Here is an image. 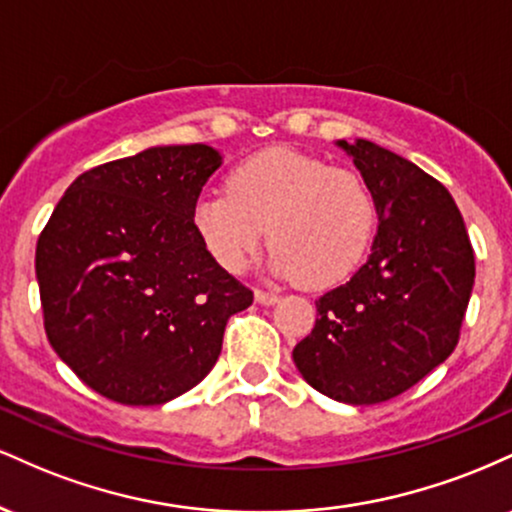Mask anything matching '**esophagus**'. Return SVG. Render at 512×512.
<instances>
[{"label":"esophagus","instance_id":"1","mask_svg":"<svg viewBox=\"0 0 512 512\" xmlns=\"http://www.w3.org/2000/svg\"><path fill=\"white\" fill-rule=\"evenodd\" d=\"M255 301L262 303V305H274L276 301H279V296L272 291H262V289H255Z\"/></svg>","mask_w":512,"mask_h":512}]
</instances>
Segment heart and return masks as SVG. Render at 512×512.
Wrapping results in <instances>:
<instances>
[{"mask_svg": "<svg viewBox=\"0 0 512 512\" xmlns=\"http://www.w3.org/2000/svg\"><path fill=\"white\" fill-rule=\"evenodd\" d=\"M192 221L209 255L231 274L248 267L269 228L272 272L320 289L354 272L373 238L378 209L356 170L269 149L233 168L228 190L199 199Z\"/></svg>", "mask_w": 512, "mask_h": 512, "instance_id": "heart-1", "label": "heart"}]
</instances>
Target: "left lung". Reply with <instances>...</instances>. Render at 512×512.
Returning <instances> with one entry per match:
<instances>
[{
    "label": "left lung",
    "instance_id": "1",
    "mask_svg": "<svg viewBox=\"0 0 512 512\" xmlns=\"http://www.w3.org/2000/svg\"><path fill=\"white\" fill-rule=\"evenodd\" d=\"M354 156L378 209L368 262L315 301L313 332L293 361L322 395L380 404L448 358L474 286V250L455 199L407 158L366 139Z\"/></svg>",
    "mask_w": 512,
    "mask_h": 512
}]
</instances>
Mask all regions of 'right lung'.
<instances>
[{
  "label": "right lung",
  "mask_w": 512,
  "mask_h": 512,
  "mask_svg": "<svg viewBox=\"0 0 512 512\" xmlns=\"http://www.w3.org/2000/svg\"><path fill=\"white\" fill-rule=\"evenodd\" d=\"M221 166L207 144L154 146L81 173L35 248L52 349L98 395L163 404L214 368L252 291L197 236L195 204Z\"/></svg>",
  "instance_id": "1"
}]
</instances>
